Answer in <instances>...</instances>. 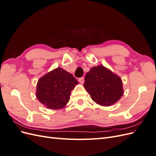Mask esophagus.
I'll use <instances>...</instances> for the list:
<instances>
[{
	"mask_svg": "<svg viewBox=\"0 0 156 156\" xmlns=\"http://www.w3.org/2000/svg\"><path fill=\"white\" fill-rule=\"evenodd\" d=\"M84 77H81V78H79V82L80 83H81V84H83V83H84Z\"/></svg>",
	"mask_w": 156,
	"mask_h": 156,
	"instance_id": "esophagus-1",
	"label": "esophagus"
}]
</instances>
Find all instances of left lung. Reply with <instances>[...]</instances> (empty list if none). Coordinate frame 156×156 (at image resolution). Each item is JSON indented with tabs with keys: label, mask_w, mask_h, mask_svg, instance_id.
<instances>
[{
	"label": "left lung",
	"mask_w": 156,
	"mask_h": 156,
	"mask_svg": "<svg viewBox=\"0 0 156 156\" xmlns=\"http://www.w3.org/2000/svg\"><path fill=\"white\" fill-rule=\"evenodd\" d=\"M84 80V88L98 105L111 106L124 94L122 79L102 65L92 67L87 73Z\"/></svg>",
	"instance_id": "1"
}]
</instances>
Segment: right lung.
<instances>
[{
  "label": "right lung",
  "instance_id": "obj_1",
  "mask_svg": "<svg viewBox=\"0 0 156 156\" xmlns=\"http://www.w3.org/2000/svg\"><path fill=\"white\" fill-rule=\"evenodd\" d=\"M78 82L70 73L57 68L39 79L36 96L39 101L49 109H60L68 103L71 92Z\"/></svg>",
  "mask_w": 156,
  "mask_h": 156
}]
</instances>
